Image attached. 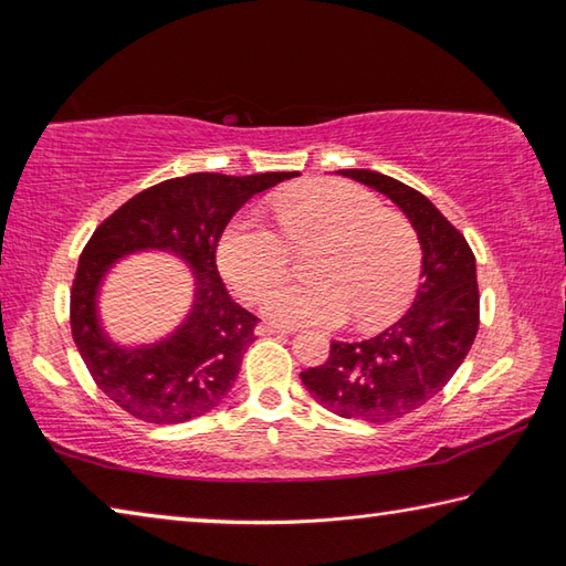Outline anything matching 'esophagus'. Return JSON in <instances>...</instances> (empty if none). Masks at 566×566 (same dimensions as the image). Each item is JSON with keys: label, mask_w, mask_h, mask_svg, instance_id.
I'll list each match as a JSON object with an SVG mask.
<instances>
[{"label": "esophagus", "mask_w": 566, "mask_h": 566, "mask_svg": "<svg viewBox=\"0 0 566 566\" xmlns=\"http://www.w3.org/2000/svg\"><path fill=\"white\" fill-rule=\"evenodd\" d=\"M294 327H284V324H274V322H262L256 324V334L260 337H266V334H294Z\"/></svg>", "instance_id": "obj_1"}]
</instances>
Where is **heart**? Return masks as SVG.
<instances>
[{
  "label": "heart",
  "instance_id": "heart-1",
  "mask_svg": "<svg viewBox=\"0 0 566 566\" xmlns=\"http://www.w3.org/2000/svg\"><path fill=\"white\" fill-rule=\"evenodd\" d=\"M282 237L237 219L219 242V266L244 302H260L289 275V249L319 245L314 285L283 287L264 302L274 322L337 327L357 314L364 329L397 319L417 292L421 244L399 209L342 179H312L276 197Z\"/></svg>",
  "mask_w": 566,
  "mask_h": 566
}]
</instances>
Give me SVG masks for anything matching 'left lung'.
I'll list each match as a JSON object with an SVG mask.
<instances>
[{
	"instance_id": "obj_1",
	"label": "left lung",
	"mask_w": 566,
	"mask_h": 566,
	"mask_svg": "<svg viewBox=\"0 0 566 566\" xmlns=\"http://www.w3.org/2000/svg\"><path fill=\"white\" fill-rule=\"evenodd\" d=\"M387 195L421 244V284L405 317L364 342H332L329 359L302 371L310 395L344 419L391 421L427 405L454 377L479 329L474 252L417 189L369 169H342Z\"/></svg>"
}]
</instances>
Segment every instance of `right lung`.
Returning a JSON list of instances; mask_svg holds the SVG:
<instances>
[{
  "label": "right lung",
  "mask_w": 566,
  "mask_h": 566,
  "mask_svg": "<svg viewBox=\"0 0 566 566\" xmlns=\"http://www.w3.org/2000/svg\"><path fill=\"white\" fill-rule=\"evenodd\" d=\"M296 171L229 177L214 171L159 181L94 229L70 292V324L92 379L114 405L147 424H179L214 409L232 389L254 337L256 317L224 290L217 244L229 219ZM134 248H169L198 274V300L186 324L159 345L119 350L103 337L93 296L108 264Z\"/></svg>",
  "instance_id": "obj_1"
}]
</instances>
